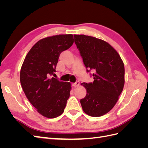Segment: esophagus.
I'll return each instance as SVG.
<instances>
[{
  "mask_svg": "<svg viewBox=\"0 0 148 148\" xmlns=\"http://www.w3.org/2000/svg\"><path fill=\"white\" fill-rule=\"evenodd\" d=\"M79 82L78 81H77V82H76L75 83H73L72 84V86H74V87H77V86H79Z\"/></svg>",
  "mask_w": 148,
  "mask_h": 148,
  "instance_id": "esophagus-1",
  "label": "esophagus"
}]
</instances>
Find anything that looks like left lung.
Masks as SVG:
<instances>
[{"label":"left lung","mask_w":148,"mask_h":148,"mask_svg":"<svg viewBox=\"0 0 148 148\" xmlns=\"http://www.w3.org/2000/svg\"><path fill=\"white\" fill-rule=\"evenodd\" d=\"M75 43L82 57L86 71H94L91 83L82 85L86 95L80 100L82 109L92 117H100L113 108L125 83L123 62L109 44L84 34L74 35Z\"/></svg>","instance_id":"1"}]
</instances>
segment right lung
<instances>
[{
    "label": "right lung",
    "mask_w": 148,
    "mask_h": 148,
    "mask_svg": "<svg viewBox=\"0 0 148 148\" xmlns=\"http://www.w3.org/2000/svg\"><path fill=\"white\" fill-rule=\"evenodd\" d=\"M74 42L72 34H60L39 40L26 55L20 71V83L26 97L39 114L56 118L64 112L71 84L51 77L61 52Z\"/></svg>",
    "instance_id": "add662e5"
}]
</instances>
